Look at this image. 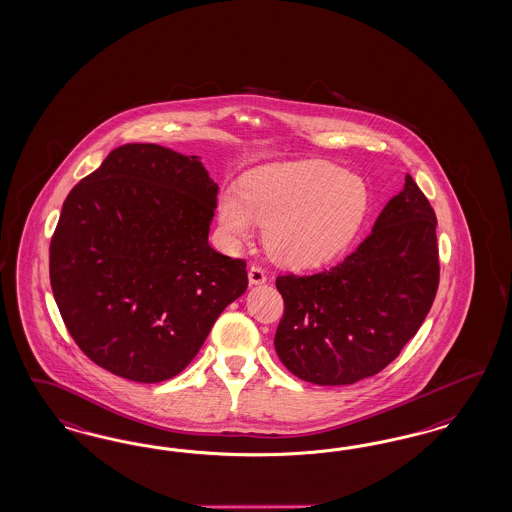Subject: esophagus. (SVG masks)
Listing matches in <instances>:
<instances>
[{
	"mask_svg": "<svg viewBox=\"0 0 512 512\" xmlns=\"http://www.w3.org/2000/svg\"><path fill=\"white\" fill-rule=\"evenodd\" d=\"M247 274H249V283H251V285H261V283L266 282V272L263 266H249V272H247Z\"/></svg>",
	"mask_w": 512,
	"mask_h": 512,
	"instance_id": "esophagus-1",
	"label": "esophagus"
}]
</instances>
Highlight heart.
<instances>
[{
	"label": "heart",
	"mask_w": 512,
	"mask_h": 512,
	"mask_svg": "<svg viewBox=\"0 0 512 512\" xmlns=\"http://www.w3.org/2000/svg\"><path fill=\"white\" fill-rule=\"evenodd\" d=\"M365 179L329 160L280 162L253 170L242 193L219 200V223L232 244L265 225V246L282 265L318 266L335 259L367 219Z\"/></svg>",
	"instance_id": "1"
}]
</instances>
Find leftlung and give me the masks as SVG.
<instances>
[{
	"label": "left lung",
	"mask_w": 512,
	"mask_h": 512,
	"mask_svg": "<svg viewBox=\"0 0 512 512\" xmlns=\"http://www.w3.org/2000/svg\"><path fill=\"white\" fill-rule=\"evenodd\" d=\"M437 217L416 181L378 215L342 263L278 276L283 316L274 336L287 371L318 386L374 376L418 333L439 287Z\"/></svg>",
	"instance_id": "1"
}]
</instances>
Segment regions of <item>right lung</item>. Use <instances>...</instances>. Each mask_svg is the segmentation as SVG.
<instances>
[{
  "instance_id": "1",
  "label": "right lung",
  "mask_w": 512,
  "mask_h": 512,
  "mask_svg": "<svg viewBox=\"0 0 512 512\" xmlns=\"http://www.w3.org/2000/svg\"><path fill=\"white\" fill-rule=\"evenodd\" d=\"M217 191L198 157L155 143L113 149L71 189L49 274L71 338L98 367L170 380L246 293V261L208 242Z\"/></svg>"
}]
</instances>
